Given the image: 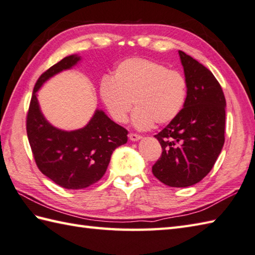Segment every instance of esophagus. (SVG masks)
<instances>
[{"mask_svg":"<svg viewBox=\"0 0 255 255\" xmlns=\"http://www.w3.org/2000/svg\"><path fill=\"white\" fill-rule=\"evenodd\" d=\"M129 139L131 140V141H138V140L141 139L142 137L140 136V134H137V133H129Z\"/></svg>","mask_w":255,"mask_h":255,"instance_id":"esophagus-1","label":"esophagus"}]
</instances>
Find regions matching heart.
Here are the masks:
<instances>
[{"label": "heart", "mask_w": 255, "mask_h": 255, "mask_svg": "<svg viewBox=\"0 0 255 255\" xmlns=\"http://www.w3.org/2000/svg\"><path fill=\"white\" fill-rule=\"evenodd\" d=\"M100 99L114 122H127L132 104L134 128L147 130L165 125L182 112L187 97V83L183 75L163 64L144 58H129L119 62L112 77H103Z\"/></svg>", "instance_id": "obj_1"}]
</instances>
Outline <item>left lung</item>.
Listing matches in <instances>:
<instances>
[{
    "mask_svg": "<svg viewBox=\"0 0 255 255\" xmlns=\"http://www.w3.org/2000/svg\"><path fill=\"white\" fill-rule=\"evenodd\" d=\"M178 55L187 97L180 115L154 136L162 154L152 173L167 186L187 187L208 174L224 147L226 99L207 68L185 52Z\"/></svg>",
    "mask_w": 255,
    "mask_h": 255,
    "instance_id": "obj_1",
    "label": "left lung"
}]
</instances>
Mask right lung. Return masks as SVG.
I'll use <instances>...</instances> for the list:
<instances>
[{
	"label": "right lung",
	"instance_id": "1",
	"mask_svg": "<svg viewBox=\"0 0 255 255\" xmlns=\"http://www.w3.org/2000/svg\"><path fill=\"white\" fill-rule=\"evenodd\" d=\"M81 58H63L42 73L35 84L26 119L27 137L38 169L67 189L89 187L100 181L110 164L113 151L127 142L128 131L96 110L85 127L66 131L56 128L40 111L37 91L46 81L74 67Z\"/></svg>",
	"mask_w": 255,
	"mask_h": 255
}]
</instances>
